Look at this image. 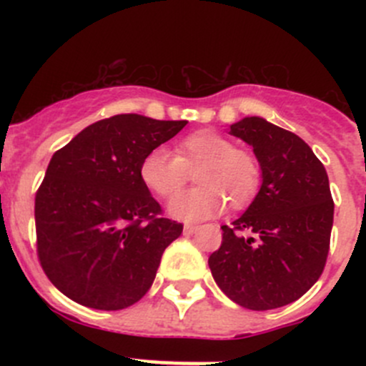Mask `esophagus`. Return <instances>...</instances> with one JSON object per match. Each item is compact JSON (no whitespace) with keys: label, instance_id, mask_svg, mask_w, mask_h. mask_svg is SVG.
<instances>
[{"label":"esophagus","instance_id":"34e87169","mask_svg":"<svg viewBox=\"0 0 366 366\" xmlns=\"http://www.w3.org/2000/svg\"><path fill=\"white\" fill-rule=\"evenodd\" d=\"M197 230H198V224L187 223L186 227H184V235H193V234H197Z\"/></svg>","mask_w":366,"mask_h":366}]
</instances>
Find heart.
<instances>
[{"label": "heart", "instance_id": "heart-1", "mask_svg": "<svg viewBox=\"0 0 366 366\" xmlns=\"http://www.w3.org/2000/svg\"><path fill=\"white\" fill-rule=\"evenodd\" d=\"M197 186L169 200L168 214L175 219L202 221L221 212L227 205L239 209L254 197L260 184V169L252 154L235 149L234 142L214 131H197L180 139L175 156L166 149L150 150L139 164L142 182L152 193L168 198L194 169Z\"/></svg>", "mask_w": 366, "mask_h": 366}]
</instances>
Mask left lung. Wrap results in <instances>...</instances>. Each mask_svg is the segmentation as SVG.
<instances>
[{
	"instance_id": "8db88e82",
	"label": "left lung",
	"mask_w": 366,
	"mask_h": 366,
	"mask_svg": "<svg viewBox=\"0 0 366 366\" xmlns=\"http://www.w3.org/2000/svg\"><path fill=\"white\" fill-rule=\"evenodd\" d=\"M253 149L262 184L246 212L209 257L221 290L248 310L294 302L320 278L330 252L335 204L324 164L294 132L260 117L228 129Z\"/></svg>"
}]
</instances>
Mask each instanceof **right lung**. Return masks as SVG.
I'll list each match as a JSON object with an SVG mask.
<instances>
[{
	"mask_svg": "<svg viewBox=\"0 0 366 366\" xmlns=\"http://www.w3.org/2000/svg\"><path fill=\"white\" fill-rule=\"evenodd\" d=\"M136 113L99 120L54 152L36 191V252L61 294L95 310L139 301L182 224L161 217L139 164L186 127Z\"/></svg>",
	"mask_w": 366,
	"mask_h": 366,
	"instance_id": "1",
	"label": "right lung"
}]
</instances>
